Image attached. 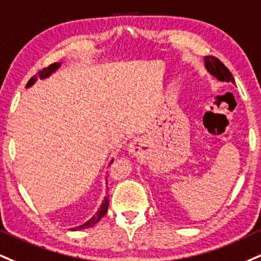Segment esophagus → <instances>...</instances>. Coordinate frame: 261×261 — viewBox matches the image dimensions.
<instances>
[{
  "mask_svg": "<svg viewBox=\"0 0 261 261\" xmlns=\"http://www.w3.org/2000/svg\"><path fill=\"white\" fill-rule=\"evenodd\" d=\"M140 150V142L139 141H135V142H133L130 144V152L133 153V154H137Z\"/></svg>",
  "mask_w": 261,
  "mask_h": 261,
  "instance_id": "esophagus-1",
  "label": "esophagus"
}]
</instances>
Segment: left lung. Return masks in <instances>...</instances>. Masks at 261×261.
<instances>
[{"label":"left lung","instance_id":"obj_1","mask_svg":"<svg viewBox=\"0 0 261 261\" xmlns=\"http://www.w3.org/2000/svg\"><path fill=\"white\" fill-rule=\"evenodd\" d=\"M204 63H205L206 70L209 71L213 76H215L219 81H226V83L234 84V79L232 76L231 71L225 67V64L220 59L216 57H204Z\"/></svg>","mask_w":261,"mask_h":261}]
</instances>
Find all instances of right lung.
Instances as JSON below:
<instances>
[{
  "label": "right lung",
  "instance_id": "obj_1",
  "mask_svg": "<svg viewBox=\"0 0 261 261\" xmlns=\"http://www.w3.org/2000/svg\"><path fill=\"white\" fill-rule=\"evenodd\" d=\"M59 67H61V63H53V64L49 65V67L43 68L42 70H40V71H39V76H37V75H34V76L31 77V79H30L29 81H28L27 87L33 86L34 83H35V81L37 80V77H40V79H46V77H48L49 75H51L52 73H55V71L57 70V69H58ZM112 163H113V159L111 161V164H112ZM107 185H108V184H107ZM108 205H109V194H107V196L105 197V199H103L102 204H100L99 209L97 210L96 214L93 215L92 218H91L89 221H86V222H85V224H83V225L77 226V227L70 228V230H71V231L84 230V228H89V227H91V226L96 225L97 222H98V221L100 220V219H102L103 216L106 215L107 210H108Z\"/></svg>",
  "mask_w": 261,
  "mask_h": 261
}]
</instances>
